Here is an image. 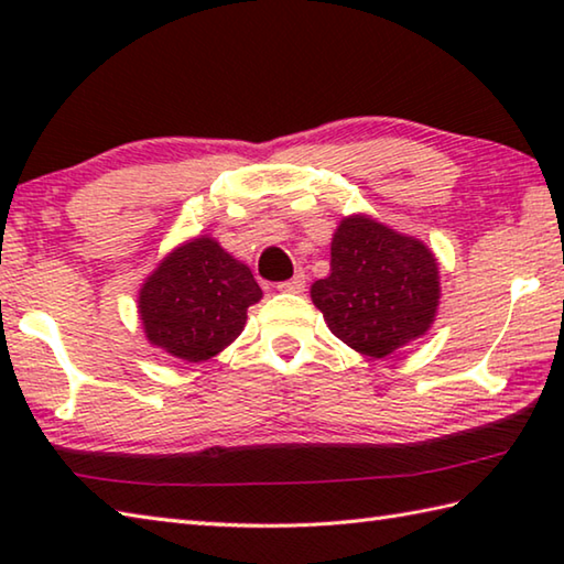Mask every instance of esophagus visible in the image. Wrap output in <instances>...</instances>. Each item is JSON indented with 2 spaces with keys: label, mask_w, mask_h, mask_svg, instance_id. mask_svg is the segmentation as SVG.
Masks as SVG:
<instances>
[{
  "label": "esophagus",
  "mask_w": 564,
  "mask_h": 564,
  "mask_svg": "<svg viewBox=\"0 0 564 564\" xmlns=\"http://www.w3.org/2000/svg\"><path fill=\"white\" fill-rule=\"evenodd\" d=\"M303 289H305V273L303 271H295L293 279L279 283V291H283V293H303Z\"/></svg>",
  "instance_id": "esophagus-1"
}]
</instances>
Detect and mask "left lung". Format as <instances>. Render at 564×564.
Returning a JSON list of instances; mask_svg holds the SVG:
<instances>
[{
    "label": "left lung",
    "instance_id": "obj_1",
    "mask_svg": "<svg viewBox=\"0 0 564 564\" xmlns=\"http://www.w3.org/2000/svg\"><path fill=\"white\" fill-rule=\"evenodd\" d=\"M330 333L352 350L386 358L425 336L441 303L431 248L368 216L343 218L330 241V273L311 285Z\"/></svg>",
    "mask_w": 564,
    "mask_h": 564
}]
</instances>
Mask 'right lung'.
<instances>
[{"instance_id": "right-lung-1", "label": "right lung", "mask_w": 564, "mask_h": 564, "mask_svg": "<svg viewBox=\"0 0 564 564\" xmlns=\"http://www.w3.org/2000/svg\"><path fill=\"white\" fill-rule=\"evenodd\" d=\"M261 295L246 263L212 236H198L174 248L141 285V326L151 346L202 362L241 336L248 305Z\"/></svg>"}]
</instances>
